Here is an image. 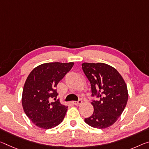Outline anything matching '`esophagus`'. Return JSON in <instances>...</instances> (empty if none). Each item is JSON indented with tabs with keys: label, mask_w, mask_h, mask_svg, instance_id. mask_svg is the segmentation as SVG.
<instances>
[{
	"label": "esophagus",
	"mask_w": 149,
	"mask_h": 149,
	"mask_svg": "<svg viewBox=\"0 0 149 149\" xmlns=\"http://www.w3.org/2000/svg\"><path fill=\"white\" fill-rule=\"evenodd\" d=\"M82 103V101L81 100H78V101H73V104L74 105H81Z\"/></svg>",
	"instance_id": "1"
}]
</instances>
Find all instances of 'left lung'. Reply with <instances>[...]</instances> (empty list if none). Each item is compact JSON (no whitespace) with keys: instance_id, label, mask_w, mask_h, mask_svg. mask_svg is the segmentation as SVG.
I'll list each match as a JSON object with an SVG mask.
<instances>
[{"instance_id":"8db88e82","label":"left lung","mask_w":149,"mask_h":149,"mask_svg":"<svg viewBox=\"0 0 149 149\" xmlns=\"http://www.w3.org/2000/svg\"><path fill=\"white\" fill-rule=\"evenodd\" d=\"M85 75L90 82L93 113L85 122L94 128L105 129L116 122L126 107L128 91L117 70L104 63H83Z\"/></svg>"}]
</instances>
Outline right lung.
<instances>
[{"instance_id":"1","label":"right lung","mask_w":149,"mask_h":149,"mask_svg":"<svg viewBox=\"0 0 149 149\" xmlns=\"http://www.w3.org/2000/svg\"><path fill=\"white\" fill-rule=\"evenodd\" d=\"M74 64V62L43 63L28 75L23 88L22 104L26 115L35 125L52 129L64 119L68 106L56 101L58 93L56 87ZM52 98L55 101L51 102Z\"/></svg>"}]
</instances>
